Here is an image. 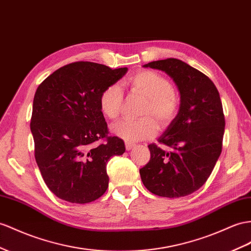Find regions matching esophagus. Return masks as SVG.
I'll list each match as a JSON object with an SVG mask.
<instances>
[{
    "label": "esophagus",
    "instance_id": "esophagus-1",
    "mask_svg": "<svg viewBox=\"0 0 251 251\" xmlns=\"http://www.w3.org/2000/svg\"><path fill=\"white\" fill-rule=\"evenodd\" d=\"M125 146H126V150H127V151H130V150H132L133 147H134V143L125 142Z\"/></svg>",
    "mask_w": 251,
    "mask_h": 251
}]
</instances>
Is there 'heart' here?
<instances>
[{
  "label": "heart",
  "mask_w": 251,
  "mask_h": 251,
  "mask_svg": "<svg viewBox=\"0 0 251 251\" xmlns=\"http://www.w3.org/2000/svg\"><path fill=\"white\" fill-rule=\"evenodd\" d=\"M125 86L130 91L146 99L140 120H122L111 126L115 136L127 142H136L151 138L156 133L157 125L166 126L174 120L178 112L179 100L174 92L173 83L163 75L152 71H140L125 80ZM100 109L106 118H119L123 105V93L118 85H110L100 95Z\"/></svg>",
  "instance_id": "1"
}]
</instances>
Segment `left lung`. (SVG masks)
Listing matches in <instances>:
<instances>
[{"mask_svg":"<svg viewBox=\"0 0 251 251\" xmlns=\"http://www.w3.org/2000/svg\"><path fill=\"white\" fill-rule=\"evenodd\" d=\"M144 68L163 71L180 93L175 119L158 139L162 150L150 144V162L140 170L145 188L152 194L177 198L201 189L220 158L225 131L223 106L208 76L181 60L151 61Z\"/></svg>","mask_w":251,"mask_h":251,"instance_id":"8db88e82","label":"left lung"}]
</instances>
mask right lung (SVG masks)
I'll return each instance as SVG.
<instances>
[{
  "mask_svg": "<svg viewBox=\"0 0 251 251\" xmlns=\"http://www.w3.org/2000/svg\"><path fill=\"white\" fill-rule=\"evenodd\" d=\"M127 68L78 61L44 79L33 102L30 131L44 182L62 201L88 203L108 188L107 162L125 152L123 140L108 137L100 95L127 73ZM105 139V144H99Z\"/></svg>",
  "mask_w": 251,
  "mask_h": 251,
  "instance_id": "obj_1",
  "label": "right lung"
}]
</instances>
